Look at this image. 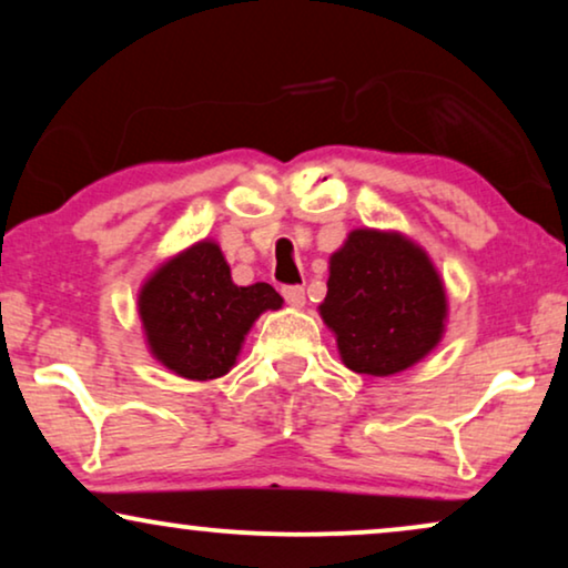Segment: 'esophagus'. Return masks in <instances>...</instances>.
<instances>
[{"label": "esophagus", "mask_w": 568, "mask_h": 568, "mask_svg": "<svg viewBox=\"0 0 568 568\" xmlns=\"http://www.w3.org/2000/svg\"><path fill=\"white\" fill-rule=\"evenodd\" d=\"M282 294H284V300L290 302L292 307L305 305V290H302V286H284Z\"/></svg>", "instance_id": "esophagus-1"}]
</instances>
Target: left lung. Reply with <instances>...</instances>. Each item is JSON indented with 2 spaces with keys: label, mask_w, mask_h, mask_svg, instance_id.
I'll list each match as a JSON object with an SVG mask.
<instances>
[{
  "label": "left lung",
  "mask_w": 568,
  "mask_h": 568,
  "mask_svg": "<svg viewBox=\"0 0 568 568\" xmlns=\"http://www.w3.org/2000/svg\"><path fill=\"white\" fill-rule=\"evenodd\" d=\"M323 323L359 375L387 377L414 367L442 341L445 284L422 245L400 232L354 230L331 255Z\"/></svg>",
  "instance_id": "left-lung-1"
}]
</instances>
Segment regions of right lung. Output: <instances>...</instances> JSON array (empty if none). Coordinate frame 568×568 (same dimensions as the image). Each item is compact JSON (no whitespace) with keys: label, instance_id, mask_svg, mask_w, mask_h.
I'll use <instances>...</instances> for the list:
<instances>
[{"label":"right lung","instance_id":"add662e5","mask_svg":"<svg viewBox=\"0 0 568 568\" xmlns=\"http://www.w3.org/2000/svg\"><path fill=\"white\" fill-rule=\"evenodd\" d=\"M282 302L266 282L237 286L220 245L199 240L142 284L139 317L154 359L178 377L204 383L235 367L247 331Z\"/></svg>","mask_w":568,"mask_h":568}]
</instances>
